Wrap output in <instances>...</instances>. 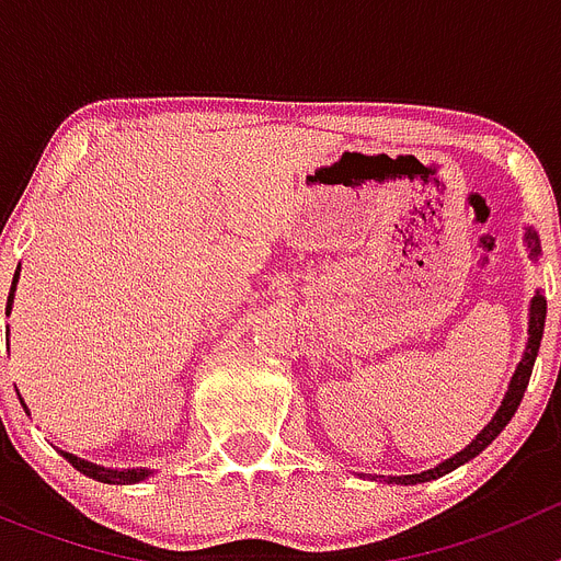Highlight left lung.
<instances>
[{
  "mask_svg": "<svg viewBox=\"0 0 561 561\" xmlns=\"http://www.w3.org/2000/svg\"><path fill=\"white\" fill-rule=\"evenodd\" d=\"M525 241H528V247H531V255L537 257L539 255V241H537V232H528L525 236ZM545 314H548V304H545V297L537 295L531 300V325H528V348H525V356L523 362H519V368L514 370L512 376V385H508V393H505L503 404H500L497 415H494L489 424L483 427V433L478 435V438L469 444V447L463 449V453H458L455 458L444 460L440 466H435V469H430V472H421V474H408V478H390V483H424V480H435L440 478V474L453 472V469H458L460 463H466V460H472L474 455L483 453L489 444H492L494 438H497L500 433H503V427L512 421V415L517 413L519 401H523L525 396V388H528V379H531V370H534V362H537V351H539V342H542V331H545Z\"/></svg>",
  "mask_w": 561,
  "mask_h": 561,
  "instance_id": "1",
  "label": "left lung"
}]
</instances>
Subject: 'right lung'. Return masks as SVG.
<instances>
[{"instance_id":"right-lung-1","label":"right lung","mask_w":561,"mask_h":561,"mask_svg":"<svg viewBox=\"0 0 561 561\" xmlns=\"http://www.w3.org/2000/svg\"><path fill=\"white\" fill-rule=\"evenodd\" d=\"M13 286H16V277H13ZM13 286H10V295H8V311H10V300H13ZM22 408H24V401H22ZM24 410H27V408H24ZM64 458L76 466L78 472L101 480V483H137V480H142V478H148V474H151L148 469H126V472H117V469H103V466L89 463V460H81V458H76V455H69V453H64Z\"/></svg>"}]
</instances>
